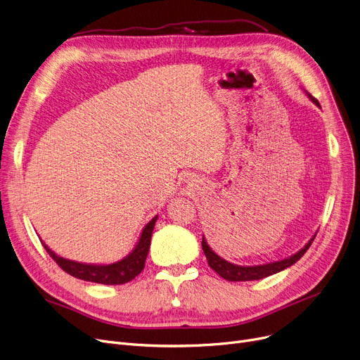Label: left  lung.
Listing matches in <instances>:
<instances>
[{
	"mask_svg": "<svg viewBox=\"0 0 360 360\" xmlns=\"http://www.w3.org/2000/svg\"><path fill=\"white\" fill-rule=\"evenodd\" d=\"M309 98H311L312 102H315L319 106L318 101L315 98H312L311 94H309ZM314 239H315V236L297 254L292 255L290 258H286L283 261H277V262L264 264V266H255V267H240V266H235V264L224 261L216 252H213V250L209 247V243L205 242L204 236H202V240H201V247H202V251L205 254L207 261H209V266L220 277L229 280V281H250V280H259V278H264V277H269L271 274H276L281 270H285V269L293 266V264L296 261H299L302 257H304V254L309 250Z\"/></svg>",
	"mask_w": 360,
	"mask_h": 360,
	"instance_id": "left-lung-1",
	"label": "left lung"
}]
</instances>
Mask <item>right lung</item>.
<instances>
[{
  "label": "right lung",
  "instance_id": "add662e5",
  "mask_svg": "<svg viewBox=\"0 0 360 360\" xmlns=\"http://www.w3.org/2000/svg\"><path fill=\"white\" fill-rule=\"evenodd\" d=\"M156 219L158 216L147 223L134 251H132L127 258L118 262L109 264V266H90V264H82V262L65 259L63 257L53 254L44 242L42 243L46 252L51 255V258L70 276L86 280V281L101 283V285H124V283H128L132 278H136V276H139L144 269L146 258L150 248V239L155 229Z\"/></svg>",
  "mask_w": 360,
  "mask_h": 360
}]
</instances>
